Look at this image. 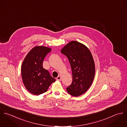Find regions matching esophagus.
Segmentation results:
<instances>
[{"label":"esophagus","mask_w":127,"mask_h":127,"mask_svg":"<svg viewBox=\"0 0 127 127\" xmlns=\"http://www.w3.org/2000/svg\"><path fill=\"white\" fill-rule=\"evenodd\" d=\"M56 80H57V81H60L61 80V77L60 76H58L57 78H56Z\"/></svg>","instance_id":"1"}]
</instances>
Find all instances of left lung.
<instances>
[{
	"instance_id": "8db88e82",
	"label": "left lung",
	"mask_w": 127,
	"mask_h": 127,
	"mask_svg": "<svg viewBox=\"0 0 127 127\" xmlns=\"http://www.w3.org/2000/svg\"><path fill=\"white\" fill-rule=\"evenodd\" d=\"M61 52L68 58L72 72V84L67 88L72 96L85 94L91 86L95 75V64L91 52L84 44L73 40L65 45Z\"/></svg>"
}]
</instances>
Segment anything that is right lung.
<instances>
[{"instance_id":"obj_1","label":"right lung","mask_w":127,"mask_h":127,"mask_svg":"<svg viewBox=\"0 0 127 127\" xmlns=\"http://www.w3.org/2000/svg\"><path fill=\"white\" fill-rule=\"evenodd\" d=\"M51 48L44 46L33 47L25 57L21 66L23 84L32 94L38 95L45 93L50 85L55 81L49 72L42 67L46 55Z\"/></svg>"}]
</instances>
